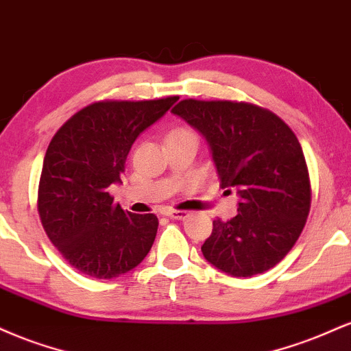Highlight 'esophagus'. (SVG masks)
<instances>
[{
    "instance_id": "1",
    "label": "esophagus",
    "mask_w": 351,
    "mask_h": 351,
    "mask_svg": "<svg viewBox=\"0 0 351 351\" xmlns=\"http://www.w3.org/2000/svg\"><path fill=\"white\" fill-rule=\"evenodd\" d=\"M163 215L171 217V219H186L189 216L188 211H178V209H165Z\"/></svg>"
}]
</instances>
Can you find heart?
<instances>
[{"instance_id": "b5f03b06", "label": "heart", "mask_w": 351, "mask_h": 351, "mask_svg": "<svg viewBox=\"0 0 351 351\" xmlns=\"http://www.w3.org/2000/svg\"><path fill=\"white\" fill-rule=\"evenodd\" d=\"M180 135H195V134H193V130H189L186 127H180V128H175V130H173L168 136H180Z\"/></svg>"}]
</instances>
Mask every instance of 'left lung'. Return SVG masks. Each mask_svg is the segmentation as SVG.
<instances>
[{"instance_id": "obj_1", "label": "left lung", "mask_w": 351, "mask_h": 351, "mask_svg": "<svg viewBox=\"0 0 351 351\" xmlns=\"http://www.w3.org/2000/svg\"><path fill=\"white\" fill-rule=\"evenodd\" d=\"M171 110L206 136L221 186L241 196L231 221H213L203 256L234 277L269 271L297 243L312 204L299 138L279 115L256 104L184 99Z\"/></svg>"}]
</instances>
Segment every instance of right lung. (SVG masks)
Segmentation results:
<instances>
[{"label": "right lung", "instance_id": "right-lung-1", "mask_svg": "<svg viewBox=\"0 0 351 351\" xmlns=\"http://www.w3.org/2000/svg\"><path fill=\"white\" fill-rule=\"evenodd\" d=\"M176 95L99 100L80 108L52 136L38 188V213L51 243L79 272L114 279L145 259L158 217L134 215L108 193L120 183L132 145Z\"/></svg>", "mask_w": 351, "mask_h": 351}]
</instances>
